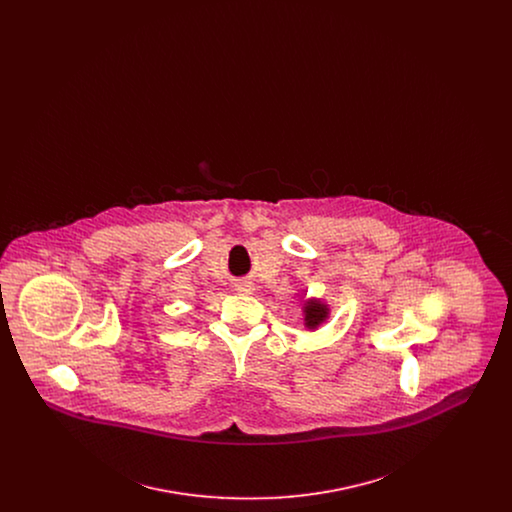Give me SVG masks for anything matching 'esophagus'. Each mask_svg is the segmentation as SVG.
Segmentation results:
<instances>
[{
    "label": "esophagus",
    "instance_id": "1",
    "mask_svg": "<svg viewBox=\"0 0 512 512\" xmlns=\"http://www.w3.org/2000/svg\"><path fill=\"white\" fill-rule=\"evenodd\" d=\"M236 292L249 295V293H253V284H251V282H238V284H236Z\"/></svg>",
    "mask_w": 512,
    "mask_h": 512
}]
</instances>
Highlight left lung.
<instances>
[{
    "label": "left lung",
    "instance_id": "8db88e82",
    "mask_svg": "<svg viewBox=\"0 0 512 512\" xmlns=\"http://www.w3.org/2000/svg\"><path fill=\"white\" fill-rule=\"evenodd\" d=\"M326 315H328L326 305H322L320 301H309L307 307H305V324L309 328H317L318 324L326 318Z\"/></svg>",
    "mask_w": 512,
    "mask_h": 512
}]
</instances>
